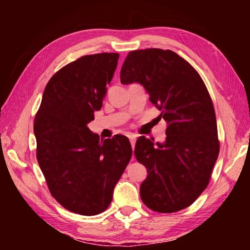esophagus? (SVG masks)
Returning <instances> with one entry per match:
<instances>
[{
    "label": "esophagus",
    "instance_id": "obj_1",
    "mask_svg": "<svg viewBox=\"0 0 250 250\" xmlns=\"http://www.w3.org/2000/svg\"><path fill=\"white\" fill-rule=\"evenodd\" d=\"M129 139H130L131 146H132V149H134V146H135V135L130 134V135H129Z\"/></svg>",
    "mask_w": 250,
    "mask_h": 250
}]
</instances>
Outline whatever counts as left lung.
Returning <instances> with one entry per match:
<instances>
[{
	"instance_id": "8db88e82",
	"label": "left lung",
	"mask_w": 250,
	"mask_h": 250,
	"mask_svg": "<svg viewBox=\"0 0 250 250\" xmlns=\"http://www.w3.org/2000/svg\"><path fill=\"white\" fill-rule=\"evenodd\" d=\"M121 83H141L167 121L164 143L140 137L134 155L146 167L141 200L158 213L192 205L208 185L218 158L216 116L208 90L194 67L170 49L128 54Z\"/></svg>"
}]
</instances>
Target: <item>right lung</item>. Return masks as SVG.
I'll list each match as a JSON object with an SVG mask.
<instances>
[{
	"mask_svg": "<svg viewBox=\"0 0 250 250\" xmlns=\"http://www.w3.org/2000/svg\"><path fill=\"white\" fill-rule=\"evenodd\" d=\"M118 58L117 53L86 55L59 69L46 84L34 120L36 158L50 194L84 216L108 208L132 155L125 135L100 141L87 126L103 107Z\"/></svg>",
	"mask_w": 250,
	"mask_h": 250,
	"instance_id": "1",
	"label": "right lung"
}]
</instances>
